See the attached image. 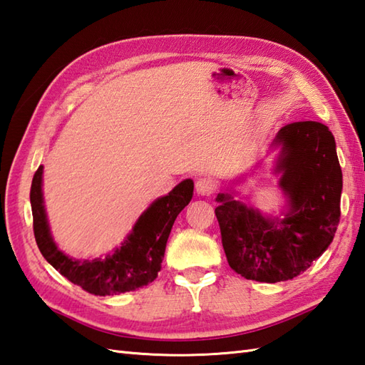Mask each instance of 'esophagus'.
Masks as SVG:
<instances>
[{"instance_id": "obj_1", "label": "esophagus", "mask_w": 365, "mask_h": 365, "mask_svg": "<svg viewBox=\"0 0 365 365\" xmlns=\"http://www.w3.org/2000/svg\"><path fill=\"white\" fill-rule=\"evenodd\" d=\"M213 190H215V183H213L212 178L202 177L196 182V191H197V195H200V196H210Z\"/></svg>"}]
</instances>
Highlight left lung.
I'll list each match as a JSON object with an SVG mask.
<instances>
[{
	"mask_svg": "<svg viewBox=\"0 0 365 365\" xmlns=\"http://www.w3.org/2000/svg\"><path fill=\"white\" fill-rule=\"evenodd\" d=\"M273 173L285 197L281 215L262 213L229 187L215 208L232 269L259 282L297 277L328 250L337 230L342 169L334 136L320 122H293L277 131ZM238 182V180H237Z\"/></svg>",
	"mask_w": 365,
	"mask_h": 365,
	"instance_id": "left-lung-1",
	"label": "left lung"
}]
</instances>
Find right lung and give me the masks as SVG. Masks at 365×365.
<instances>
[{
	"instance_id": "obj_1",
	"label": "right lung",
	"mask_w": 365,
	"mask_h": 365,
	"mask_svg": "<svg viewBox=\"0 0 365 365\" xmlns=\"http://www.w3.org/2000/svg\"><path fill=\"white\" fill-rule=\"evenodd\" d=\"M42 174L43 166H38L31 185L33 227L38 250L54 269L83 290L98 297L133 292L155 281L161 269L173 224L192 197L195 182L191 178L178 183L166 196L155 199L136 220L123 243L113 252H108L105 257L78 260L61 251L51 237L43 204Z\"/></svg>"
}]
</instances>
